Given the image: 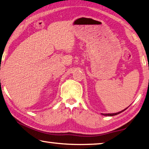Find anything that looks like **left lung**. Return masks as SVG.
Wrapping results in <instances>:
<instances>
[{
	"mask_svg": "<svg viewBox=\"0 0 149 149\" xmlns=\"http://www.w3.org/2000/svg\"><path fill=\"white\" fill-rule=\"evenodd\" d=\"M127 109V108H126L125 109H124V110H122V111H121L118 112V113H108V114H103V113H101V114H102V115H104V116H115V115H117V114H120V113H122V112L124 111L125 110H126Z\"/></svg>",
	"mask_w": 149,
	"mask_h": 149,
	"instance_id": "obj_1",
	"label": "left lung"
}]
</instances>
